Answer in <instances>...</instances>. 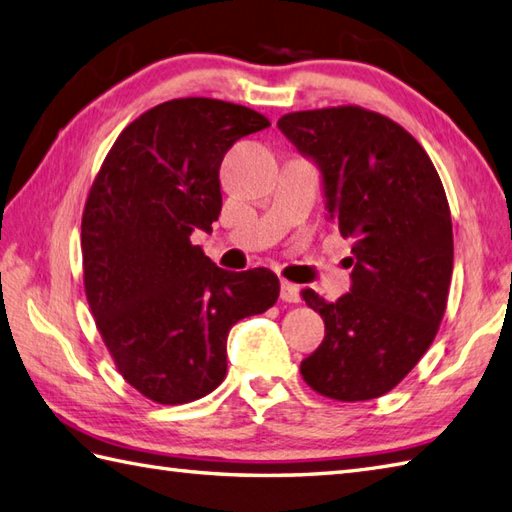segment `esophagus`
<instances>
[{
	"mask_svg": "<svg viewBox=\"0 0 512 512\" xmlns=\"http://www.w3.org/2000/svg\"><path fill=\"white\" fill-rule=\"evenodd\" d=\"M281 301H286V303H299V301H301L299 286L290 284V281H281Z\"/></svg>",
	"mask_w": 512,
	"mask_h": 512,
	"instance_id": "obj_1",
	"label": "esophagus"
}]
</instances>
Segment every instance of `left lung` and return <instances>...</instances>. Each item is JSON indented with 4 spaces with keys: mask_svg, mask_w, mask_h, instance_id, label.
Wrapping results in <instances>:
<instances>
[{
    "mask_svg": "<svg viewBox=\"0 0 512 512\" xmlns=\"http://www.w3.org/2000/svg\"><path fill=\"white\" fill-rule=\"evenodd\" d=\"M277 127L317 160L330 217L352 246V292L321 314L325 339L301 361L317 394L358 402L394 389L440 330L453 275V224L442 180L422 145L358 105L290 112Z\"/></svg>",
    "mask_w": 512,
    "mask_h": 512,
    "instance_id": "obj_1",
    "label": "left lung"
}]
</instances>
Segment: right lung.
<instances>
[{"instance_id": "add662e5", "label": "right lung", "mask_w": 512, "mask_h": 512, "mask_svg": "<svg viewBox=\"0 0 512 512\" xmlns=\"http://www.w3.org/2000/svg\"><path fill=\"white\" fill-rule=\"evenodd\" d=\"M268 125L204 96L160 103L123 129L92 182L85 297L118 374L158 405L211 394L226 376L228 330L279 297L275 273H228L191 244L220 217L224 154Z\"/></svg>"}]
</instances>
